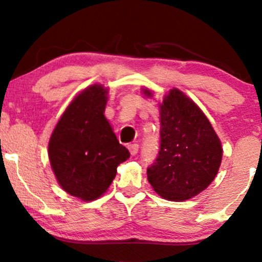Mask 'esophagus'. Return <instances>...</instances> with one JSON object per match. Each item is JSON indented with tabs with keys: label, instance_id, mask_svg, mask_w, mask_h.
<instances>
[{
	"label": "esophagus",
	"instance_id": "esophagus-1",
	"mask_svg": "<svg viewBox=\"0 0 262 262\" xmlns=\"http://www.w3.org/2000/svg\"><path fill=\"white\" fill-rule=\"evenodd\" d=\"M128 149H129V151H130V155H137V152H138V150H139V145H138V144H130V145L128 146Z\"/></svg>",
	"mask_w": 262,
	"mask_h": 262
}]
</instances>
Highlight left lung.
<instances>
[{"mask_svg": "<svg viewBox=\"0 0 262 262\" xmlns=\"http://www.w3.org/2000/svg\"><path fill=\"white\" fill-rule=\"evenodd\" d=\"M144 95L152 97L150 90ZM160 108V150L148 169L159 196L181 202L204 191L217 176L223 148L203 111L179 89L170 90Z\"/></svg>", "mask_w": 262, "mask_h": 262, "instance_id": "8db88e82", "label": "left lung"}]
</instances>
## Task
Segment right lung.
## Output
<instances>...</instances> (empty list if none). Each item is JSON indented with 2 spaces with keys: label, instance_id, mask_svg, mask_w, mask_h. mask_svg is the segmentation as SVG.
<instances>
[{
  "label": "right lung",
  "instance_id": "right-lung-1",
  "mask_svg": "<svg viewBox=\"0 0 262 262\" xmlns=\"http://www.w3.org/2000/svg\"><path fill=\"white\" fill-rule=\"evenodd\" d=\"M108 89L86 87L69 103L48 145L50 165L60 187L83 202L106 193L117 167L130 156L104 117Z\"/></svg>",
  "mask_w": 262,
  "mask_h": 262
}]
</instances>
